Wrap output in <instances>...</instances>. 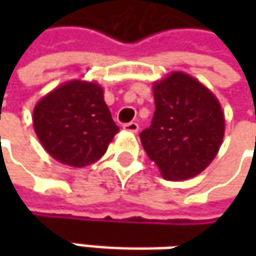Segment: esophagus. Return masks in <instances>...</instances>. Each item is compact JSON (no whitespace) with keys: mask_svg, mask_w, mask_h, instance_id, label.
Segmentation results:
<instances>
[{"mask_svg":"<svg viewBox=\"0 0 256 256\" xmlns=\"http://www.w3.org/2000/svg\"><path fill=\"white\" fill-rule=\"evenodd\" d=\"M125 131H128V132H132L136 134L138 132V130H140V125L136 122H128V124H124L122 126Z\"/></svg>","mask_w":256,"mask_h":256,"instance_id":"esophagus-1","label":"esophagus"}]
</instances>
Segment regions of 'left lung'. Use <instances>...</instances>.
I'll use <instances>...</instances> for the list:
<instances>
[{
  "label": "left lung",
  "mask_w": 256,
  "mask_h": 256,
  "mask_svg": "<svg viewBox=\"0 0 256 256\" xmlns=\"http://www.w3.org/2000/svg\"><path fill=\"white\" fill-rule=\"evenodd\" d=\"M155 112L140 134L144 150L165 180L201 174L220 151L225 118L216 96L191 75L174 71L154 82Z\"/></svg>",
  "instance_id": "1"
}]
</instances>
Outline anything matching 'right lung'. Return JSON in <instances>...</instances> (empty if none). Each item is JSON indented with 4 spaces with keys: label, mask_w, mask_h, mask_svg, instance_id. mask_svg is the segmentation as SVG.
<instances>
[{
    "label": "right lung",
    "mask_w": 256,
    "mask_h": 256,
    "mask_svg": "<svg viewBox=\"0 0 256 256\" xmlns=\"http://www.w3.org/2000/svg\"><path fill=\"white\" fill-rule=\"evenodd\" d=\"M44 150L58 162L84 168L102 156L120 131L96 82L72 80L42 96L32 114Z\"/></svg>",
    "instance_id": "add662e5"
}]
</instances>
